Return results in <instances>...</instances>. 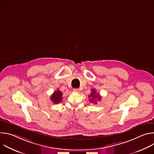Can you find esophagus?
Returning a JSON list of instances; mask_svg holds the SVG:
<instances>
[{
    "label": "esophagus",
    "mask_w": 154,
    "mask_h": 154,
    "mask_svg": "<svg viewBox=\"0 0 154 154\" xmlns=\"http://www.w3.org/2000/svg\"><path fill=\"white\" fill-rule=\"evenodd\" d=\"M73 91H74V92H77V93H79V89H78V88H74V90H73Z\"/></svg>",
    "instance_id": "obj_1"
}]
</instances>
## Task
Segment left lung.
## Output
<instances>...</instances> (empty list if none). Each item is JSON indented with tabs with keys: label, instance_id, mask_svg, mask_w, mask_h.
<instances>
[{
	"label": "left lung",
	"instance_id": "1",
	"mask_svg": "<svg viewBox=\"0 0 154 154\" xmlns=\"http://www.w3.org/2000/svg\"><path fill=\"white\" fill-rule=\"evenodd\" d=\"M89 98L90 99V101L92 103H97V100L96 99L98 100L99 101L101 99V96L99 95V94H97L96 91L95 90V89H92L91 90V93L90 94V95H89Z\"/></svg>",
	"mask_w": 154,
	"mask_h": 154
}]
</instances>
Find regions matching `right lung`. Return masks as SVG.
I'll return each instance as SVG.
<instances>
[{"instance_id": "right-lung-1", "label": "right lung", "mask_w": 154, "mask_h": 154, "mask_svg": "<svg viewBox=\"0 0 154 154\" xmlns=\"http://www.w3.org/2000/svg\"><path fill=\"white\" fill-rule=\"evenodd\" d=\"M51 99L54 103H58L63 99L62 93L59 90H58L52 94V95L51 97Z\"/></svg>"}]
</instances>
